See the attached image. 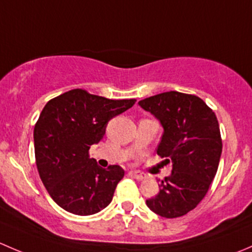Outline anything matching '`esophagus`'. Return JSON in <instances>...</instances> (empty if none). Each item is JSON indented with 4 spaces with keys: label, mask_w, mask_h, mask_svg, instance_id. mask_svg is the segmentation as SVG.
I'll return each instance as SVG.
<instances>
[{
    "label": "esophagus",
    "mask_w": 252,
    "mask_h": 252,
    "mask_svg": "<svg viewBox=\"0 0 252 252\" xmlns=\"http://www.w3.org/2000/svg\"><path fill=\"white\" fill-rule=\"evenodd\" d=\"M129 174H130V177L135 178V179H138V180H144L147 178L146 174L142 173V172H139V171H130L129 172Z\"/></svg>",
    "instance_id": "obj_1"
}]
</instances>
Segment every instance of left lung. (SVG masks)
<instances>
[{
    "mask_svg": "<svg viewBox=\"0 0 252 252\" xmlns=\"http://www.w3.org/2000/svg\"><path fill=\"white\" fill-rule=\"evenodd\" d=\"M139 105L161 122L164 131L157 155L173 163L172 174L146 205L161 217H182L202 201L217 173L222 154L217 117L204 100L178 91L144 98Z\"/></svg>",
    "mask_w": 252,
    "mask_h": 252,
    "instance_id": "left-lung-1",
    "label": "left lung"
}]
</instances>
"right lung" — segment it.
Returning a JSON list of instances; mask_svg holds the SVG:
<instances>
[{"mask_svg":"<svg viewBox=\"0 0 252 252\" xmlns=\"http://www.w3.org/2000/svg\"><path fill=\"white\" fill-rule=\"evenodd\" d=\"M135 102L73 89L46 103L34 128L35 161L47 192L63 210L90 216L110 205L124 171L117 164L101 168L89 150L103 138L108 122Z\"/></svg>","mask_w":252,"mask_h":252,"instance_id":"add662e5","label":"right lung"}]
</instances>
